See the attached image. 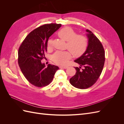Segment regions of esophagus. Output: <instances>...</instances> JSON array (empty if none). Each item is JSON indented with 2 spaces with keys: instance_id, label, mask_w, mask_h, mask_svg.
<instances>
[{
  "instance_id": "34e87169",
  "label": "esophagus",
  "mask_w": 124,
  "mask_h": 124,
  "mask_svg": "<svg viewBox=\"0 0 124 124\" xmlns=\"http://www.w3.org/2000/svg\"><path fill=\"white\" fill-rule=\"evenodd\" d=\"M59 68H61V69H67V68H68V67L67 66H59Z\"/></svg>"
}]
</instances>
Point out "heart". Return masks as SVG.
Instances as JSON below:
<instances>
[{
  "instance_id": "1",
  "label": "heart",
  "mask_w": 124,
  "mask_h": 124,
  "mask_svg": "<svg viewBox=\"0 0 124 124\" xmlns=\"http://www.w3.org/2000/svg\"><path fill=\"white\" fill-rule=\"evenodd\" d=\"M58 35L67 41V47L75 56L82 55L87 46V39L82 35H76L74 30L69 27L62 28L58 32ZM53 43V39H50L47 42L48 48H51ZM71 53L69 51H57L53 55V60L58 65H65L71 58Z\"/></svg>"
}]
</instances>
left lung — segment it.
Wrapping results in <instances>:
<instances>
[{"label":"left lung","instance_id":"left-lung-1","mask_svg":"<svg viewBox=\"0 0 124 124\" xmlns=\"http://www.w3.org/2000/svg\"><path fill=\"white\" fill-rule=\"evenodd\" d=\"M88 46L84 53L74 61L80 67H76V74L70 78L71 84L80 89H86L98 79L104 66L105 52L102 44L93 33L86 29ZM83 66V69H81Z\"/></svg>","mask_w":124,"mask_h":124}]
</instances>
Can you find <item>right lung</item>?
I'll list each match as a JSON object with an SVG mask.
<instances>
[{"label":"right lung","instance_id":"obj_1","mask_svg":"<svg viewBox=\"0 0 124 124\" xmlns=\"http://www.w3.org/2000/svg\"><path fill=\"white\" fill-rule=\"evenodd\" d=\"M61 24H45L33 30L26 37L18 52V63L25 78L32 85L41 87L53 80L58 67L41 62L47 51L49 37L61 27Z\"/></svg>","mask_w":124,"mask_h":124}]
</instances>
